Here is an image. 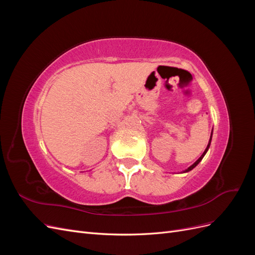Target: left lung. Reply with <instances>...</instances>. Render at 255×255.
<instances>
[{
  "label": "left lung",
  "instance_id": "8db88e82",
  "mask_svg": "<svg viewBox=\"0 0 255 255\" xmlns=\"http://www.w3.org/2000/svg\"><path fill=\"white\" fill-rule=\"evenodd\" d=\"M212 135H213V132H212V134H211V138H210V141H208V144H207V146H206V149H205V151L203 152V154H202V155L201 156H200L196 161H195V163L194 164H192L190 167H188L187 169H185V170L183 171V172H188V171H190V170H192V169H194L199 163H200V161H201L202 160V158L204 157V155H205V154H206V152L208 151V148H210V145H211V141H212Z\"/></svg>",
  "mask_w": 255,
  "mask_h": 255
}]
</instances>
